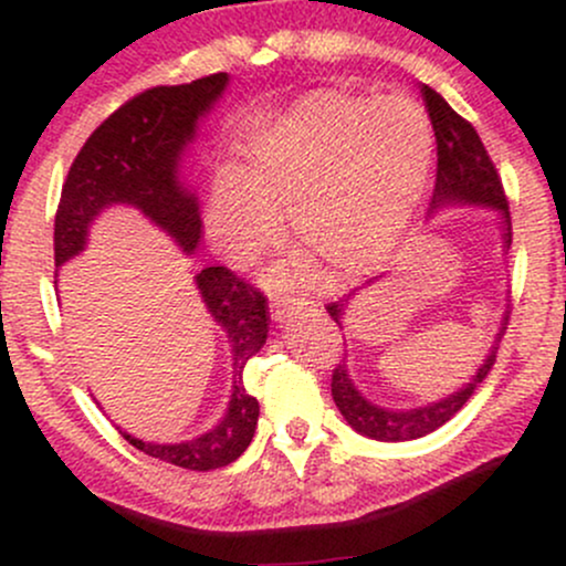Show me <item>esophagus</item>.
Listing matches in <instances>:
<instances>
[{
    "mask_svg": "<svg viewBox=\"0 0 566 566\" xmlns=\"http://www.w3.org/2000/svg\"><path fill=\"white\" fill-rule=\"evenodd\" d=\"M305 303V297H297V295H282V292H276L274 297H271V314L276 316L279 322L287 319V316L295 314V311H301Z\"/></svg>",
    "mask_w": 566,
    "mask_h": 566,
    "instance_id": "34e87169",
    "label": "esophagus"
}]
</instances>
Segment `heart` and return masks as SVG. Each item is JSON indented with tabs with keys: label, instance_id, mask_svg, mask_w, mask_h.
<instances>
[{
	"label": "heart",
	"instance_id": "obj_1",
	"mask_svg": "<svg viewBox=\"0 0 566 566\" xmlns=\"http://www.w3.org/2000/svg\"><path fill=\"white\" fill-rule=\"evenodd\" d=\"M433 127L415 97L319 90L276 114L247 148L244 178L223 175L207 226L250 261L290 226L337 274H361L399 244L426 197ZM308 269V261H301Z\"/></svg>",
	"mask_w": 566,
	"mask_h": 566
}]
</instances>
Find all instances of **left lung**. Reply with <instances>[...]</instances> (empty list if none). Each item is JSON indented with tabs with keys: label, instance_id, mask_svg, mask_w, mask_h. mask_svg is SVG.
Listing matches in <instances>:
<instances>
[{
	"label": "left lung",
	"instance_id": "8db88e82",
	"mask_svg": "<svg viewBox=\"0 0 566 566\" xmlns=\"http://www.w3.org/2000/svg\"><path fill=\"white\" fill-rule=\"evenodd\" d=\"M423 101L431 116L433 135H437V188H433L431 199V212L444 210V207H486V210H495L500 220V237H503V252H509L511 247V212L509 201H505L503 184H500L495 165H492L490 154H486L482 138L476 135L469 122L460 114L452 112L450 103L441 97L437 90H431L423 84ZM378 279H373L375 284ZM329 316L337 324H343V316L348 311V297L346 301H337L327 305ZM505 324H509V311L500 319L497 335L492 340L490 354L484 356L482 367L476 369V375H471L469 382L458 388V391L447 394L444 399L431 401V405L415 407V409H394V407H380L375 401H369L359 388L350 380L346 365H337L333 369V399L340 415L346 418V423L354 428L356 433L378 441H412L426 437V433L437 431L458 412L465 401L471 399L476 386L486 378L492 365H495V354L500 346V337L505 333Z\"/></svg>",
	"mask_w": 566,
	"mask_h": 566
}]
</instances>
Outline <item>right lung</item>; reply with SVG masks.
<instances>
[{
  "label": "right lung",
  "mask_w": 566,
  "mask_h": 566,
  "mask_svg": "<svg viewBox=\"0 0 566 566\" xmlns=\"http://www.w3.org/2000/svg\"><path fill=\"white\" fill-rule=\"evenodd\" d=\"M229 87V74H212L178 87H154L135 95L90 135L71 165L55 216V265L84 252L90 226L108 207H135L193 255L201 239L199 201L180 175L184 154L199 125ZM201 303L229 337L233 386L226 415L216 428L180 444H154L119 431L135 450L188 471L223 469L250 447L258 428L255 396L247 394L244 365L269 337V303L226 265L193 276Z\"/></svg>",
  "instance_id": "1"
}]
</instances>
